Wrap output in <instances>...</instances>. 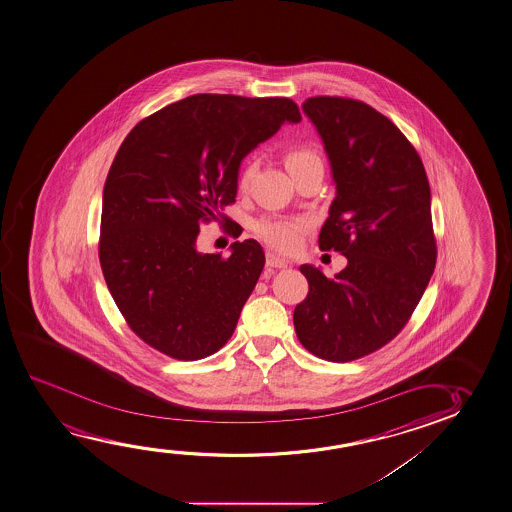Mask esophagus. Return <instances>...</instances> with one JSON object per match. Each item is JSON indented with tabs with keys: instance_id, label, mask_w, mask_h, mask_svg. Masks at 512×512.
I'll return each instance as SVG.
<instances>
[{
	"instance_id": "obj_1",
	"label": "esophagus",
	"mask_w": 512,
	"mask_h": 512,
	"mask_svg": "<svg viewBox=\"0 0 512 512\" xmlns=\"http://www.w3.org/2000/svg\"><path fill=\"white\" fill-rule=\"evenodd\" d=\"M266 264L269 267H276V269H282V267L289 266V262H287V260L282 259L280 255H276V253L273 252H267Z\"/></svg>"
}]
</instances>
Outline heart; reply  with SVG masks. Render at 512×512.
<instances>
[{"label": "heart", "mask_w": 512, "mask_h": 512, "mask_svg": "<svg viewBox=\"0 0 512 512\" xmlns=\"http://www.w3.org/2000/svg\"><path fill=\"white\" fill-rule=\"evenodd\" d=\"M320 156L317 151L308 146H297V148L289 149V153L285 155V165L289 172L297 171L301 167H306L310 163H319ZM253 162H246L243 171L239 174V188L245 190L246 186L252 181ZM308 227L306 220L301 218H282V216H266L260 218L259 222L253 225L255 234L266 241L267 245L273 246L280 252H292L299 246L301 236Z\"/></svg>", "instance_id": "b5f03b06"}]
</instances>
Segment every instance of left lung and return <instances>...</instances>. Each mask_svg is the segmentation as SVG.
I'll return each mask as SVG.
<instances>
[{"label":"left lung","mask_w":512,"mask_h":512,"mask_svg":"<svg viewBox=\"0 0 512 512\" xmlns=\"http://www.w3.org/2000/svg\"><path fill=\"white\" fill-rule=\"evenodd\" d=\"M303 112L336 185L320 250L349 262L333 280L320 267H299L310 292L294 310V327L304 349L347 363L393 340L430 283L437 262L430 183L414 146L370 105L313 97Z\"/></svg>","instance_id":"obj_1"}]
</instances>
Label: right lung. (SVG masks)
<instances>
[{
  "label": "right lung",
  "instance_id": "add662e5",
  "mask_svg": "<svg viewBox=\"0 0 512 512\" xmlns=\"http://www.w3.org/2000/svg\"><path fill=\"white\" fill-rule=\"evenodd\" d=\"M299 121L289 98L206 93L126 135L105 179L98 255L119 312L153 349L197 361L229 341L266 257L255 239L227 259L200 253V222L236 202L243 158Z\"/></svg>",
  "mask_w": 512,
  "mask_h": 512
}]
</instances>
